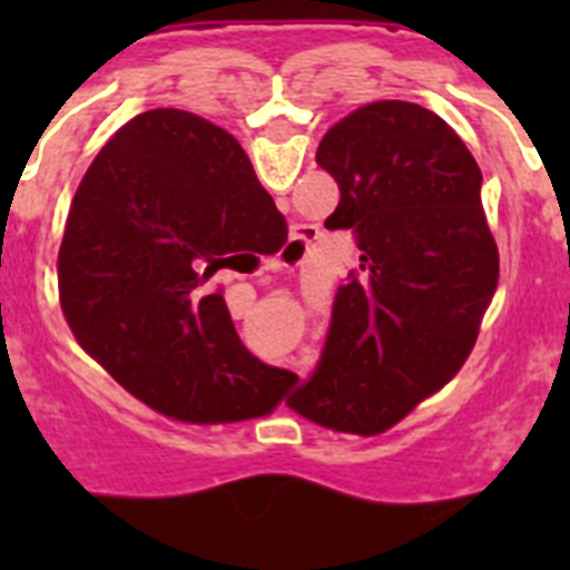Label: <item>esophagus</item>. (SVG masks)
Segmentation results:
<instances>
[{
	"mask_svg": "<svg viewBox=\"0 0 570 570\" xmlns=\"http://www.w3.org/2000/svg\"><path fill=\"white\" fill-rule=\"evenodd\" d=\"M311 236H314V230H311L308 225H299V228L294 230V236H291V242H288V248H285V254H282L279 265H285V262L302 259V250L308 248Z\"/></svg>",
	"mask_w": 570,
	"mask_h": 570,
	"instance_id": "obj_1",
	"label": "esophagus"
}]
</instances>
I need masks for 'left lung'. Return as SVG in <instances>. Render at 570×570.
<instances>
[{
    "instance_id": "1",
    "label": "left lung",
    "mask_w": 570,
    "mask_h": 570,
    "mask_svg": "<svg viewBox=\"0 0 570 570\" xmlns=\"http://www.w3.org/2000/svg\"><path fill=\"white\" fill-rule=\"evenodd\" d=\"M340 185L325 228L351 230L360 268L340 285L316 371L291 407L316 425L380 434L471 354L500 279L471 150L434 110L356 108L322 136Z\"/></svg>"
}]
</instances>
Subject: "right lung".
<instances>
[{"instance_id": "1", "label": "right lung", "mask_w": 570, "mask_h": 570, "mask_svg": "<svg viewBox=\"0 0 570 570\" xmlns=\"http://www.w3.org/2000/svg\"><path fill=\"white\" fill-rule=\"evenodd\" d=\"M285 234L228 130L188 110H145L105 142L70 203L62 314L79 345L165 416H265L296 374L242 345L214 274Z\"/></svg>"}]
</instances>
